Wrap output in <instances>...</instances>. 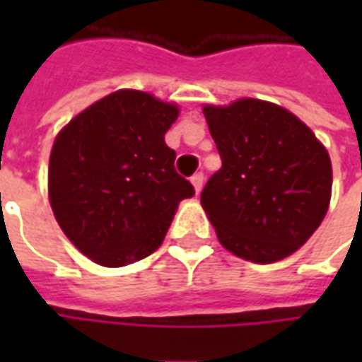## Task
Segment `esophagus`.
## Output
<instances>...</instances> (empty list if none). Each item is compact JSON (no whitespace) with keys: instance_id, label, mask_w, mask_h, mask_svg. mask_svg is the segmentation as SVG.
I'll return each mask as SVG.
<instances>
[{"instance_id":"esophagus-1","label":"esophagus","mask_w":362,"mask_h":362,"mask_svg":"<svg viewBox=\"0 0 362 362\" xmlns=\"http://www.w3.org/2000/svg\"><path fill=\"white\" fill-rule=\"evenodd\" d=\"M189 180H192L194 188H196V192L199 194V192H202V188H204V173H196L194 176H192V178H189Z\"/></svg>"}]
</instances>
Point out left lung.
<instances>
[{"mask_svg": "<svg viewBox=\"0 0 362 362\" xmlns=\"http://www.w3.org/2000/svg\"><path fill=\"white\" fill-rule=\"evenodd\" d=\"M204 114L223 163L202 192L219 243L254 264L287 258L326 217V147L295 114L258 98L207 104Z\"/></svg>", "mask_w": 362, "mask_h": 362, "instance_id": "left-lung-1", "label": "left lung"}]
</instances>
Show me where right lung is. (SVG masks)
<instances>
[{"instance_id": "right-lung-1", "label": "right lung", "mask_w": 362, "mask_h": 362, "mask_svg": "<svg viewBox=\"0 0 362 362\" xmlns=\"http://www.w3.org/2000/svg\"><path fill=\"white\" fill-rule=\"evenodd\" d=\"M178 106L122 89L77 114L56 137L48 196L62 230L87 258L122 267L165 240L194 186L174 168L165 134Z\"/></svg>"}]
</instances>
